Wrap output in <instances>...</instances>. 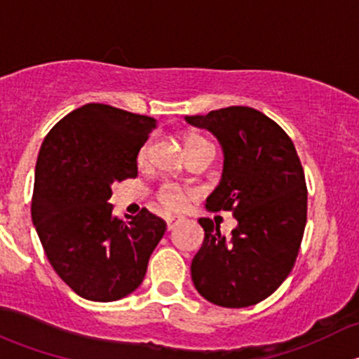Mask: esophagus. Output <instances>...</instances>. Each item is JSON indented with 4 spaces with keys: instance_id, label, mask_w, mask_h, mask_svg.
<instances>
[{
    "instance_id": "obj_1",
    "label": "esophagus",
    "mask_w": 359,
    "mask_h": 359,
    "mask_svg": "<svg viewBox=\"0 0 359 359\" xmlns=\"http://www.w3.org/2000/svg\"><path fill=\"white\" fill-rule=\"evenodd\" d=\"M180 222H182L180 217H168V219H166V227H168V231H172L175 229V226H179Z\"/></svg>"
}]
</instances>
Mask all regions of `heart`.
Wrapping results in <instances>:
<instances>
[{"instance_id":"obj_1","label":"heart","mask_w":359,"mask_h":359,"mask_svg":"<svg viewBox=\"0 0 359 359\" xmlns=\"http://www.w3.org/2000/svg\"><path fill=\"white\" fill-rule=\"evenodd\" d=\"M196 146H210V142L208 140L203 139V137H198V135L189 137L186 142V149H189V147H196ZM146 153H147V147H142L139 158L144 159ZM189 194H191L189 191L184 189V187H180V186H165L161 191H159L158 198L165 208L177 212V210H182L184 206H186L187 200H189Z\"/></svg>"}]
</instances>
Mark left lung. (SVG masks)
Returning <instances> with one entry per match:
<instances>
[{
    "label": "left lung",
    "instance_id": "1",
    "mask_svg": "<svg viewBox=\"0 0 359 359\" xmlns=\"http://www.w3.org/2000/svg\"><path fill=\"white\" fill-rule=\"evenodd\" d=\"M186 121L208 130L224 153L222 177L206 210L233 212L238 222L226 240L212 220L198 219L205 240L191 278L215 306H253L287 280L299 255L307 219L302 165L283 128L252 107H224Z\"/></svg>",
    "mask_w": 359,
    "mask_h": 359
}]
</instances>
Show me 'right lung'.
<instances>
[{"label":"right lung","instance_id":"add662e5","mask_svg":"<svg viewBox=\"0 0 359 359\" xmlns=\"http://www.w3.org/2000/svg\"><path fill=\"white\" fill-rule=\"evenodd\" d=\"M149 116L86 104L45 137L36 161L31 215L50 264L79 297L112 302L139 288L166 231L149 210L119 220L112 184L137 177Z\"/></svg>","mask_w":359,"mask_h":359}]
</instances>
